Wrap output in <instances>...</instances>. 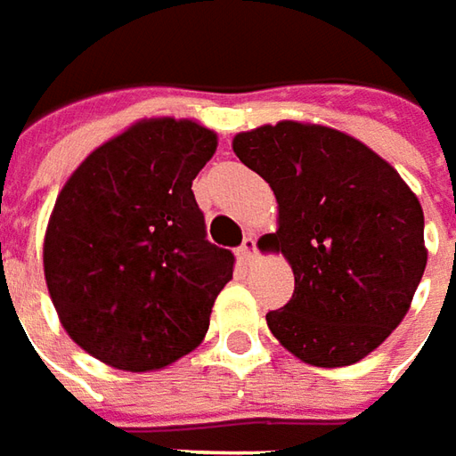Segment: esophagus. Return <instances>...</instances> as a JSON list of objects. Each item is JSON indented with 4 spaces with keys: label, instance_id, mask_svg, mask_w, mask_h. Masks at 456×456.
Segmentation results:
<instances>
[{
    "label": "esophagus",
    "instance_id": "esophagus-1",
    "mask_svg": "<svg viewBox=\"0 0 456 456\" xmlns=\"http://www.w3.org/2000/svg\"><path fill=\"white\" fill-rule=\"evenodd\" d=\"M238 255H240V260L245 265H250L255 260V255H257V248H255V235H245L243 245L238 248Z\"/></svg>",
    "mask_w": 456,
    "mask_h": 456
}]
</instances>
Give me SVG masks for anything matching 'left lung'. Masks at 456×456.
I'll return each instance as SVG.
<instances>
[{"label":"left lung","mask_w":456,"mask_h":456,"mask_svg":"<svg viewBox=\"0 0 456 456\" xmlns=\"http://www.w3.org/2000/svg\"><path fill=\"white\" fill-rule=\"evenodd\" d=\"M233 151L270 183L295 295L267 326L299 361L351 366L408 314L425 265V216L398 171L346 132L282 119L238 132Z\"/></svg>","instance_id":"left-lung-1"}]
</instances>
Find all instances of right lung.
Wrapping results in <instances>:
<instances>
[{
	"mask_svg": "<svg viewBox=\"0 0 456 456\" xmlns=\"http://www.w3.org/2000/svg\"><path fill=\"white\" fill-rule=\"evenodd\" d=\"M216 147L196 119H140L58 193L44 238L48 295L68 337L102 363L159 370L206 337L233 280V253L206 240L191 191Z\"/></svg>",
	"mask_w": 456,
	"mask_h": 456,
	"instance_id": "right-lung-1",
	"label": "right lung"
}]
</instances>
